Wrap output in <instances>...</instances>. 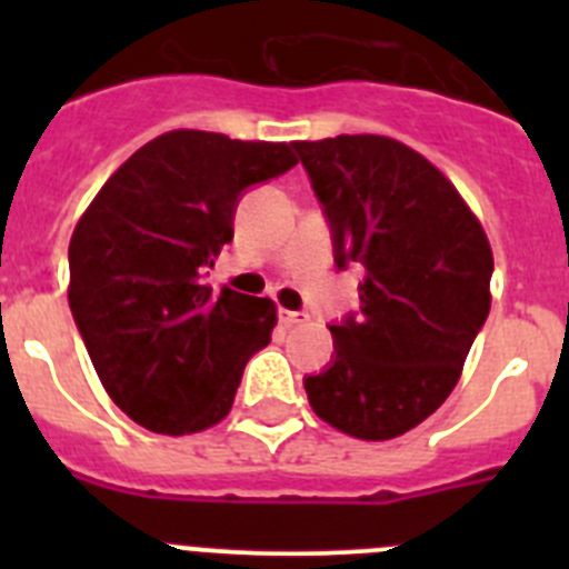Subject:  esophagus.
<instances>
[{"instance_id":"esophagus-1","label":"esophagus","mask_w":569,"mask_h":569,"mask_svg":"<svg viewBox=\"0 0 569 569\" xmlns=\"http://www.w3.org/2000/svg\"><path fill=\"white\" fill-rule=\"evenodd\" d=\"M279 325H284V328H293V325H301V321H308V313H301V310H284L279 308Z\"/></svg>"}]
</instances>
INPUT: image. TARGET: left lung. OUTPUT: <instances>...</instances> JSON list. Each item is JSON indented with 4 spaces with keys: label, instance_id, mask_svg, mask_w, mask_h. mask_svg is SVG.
Listing matches in <instances>:
<instances>
[{
    "label": "left lung",
    "instance_id": "8db88e82",
    "mask_svg": "<svg viewBox=\"0 0 569 569\" xmlns=\"http://www.w3.org/2000/svg\"><path fill=\"white\" fill-rule=\"evenodd\" d=\"M339 270L359 264V310L328 325L333 356L305 376L336 430L385 441L436 413L490 313L492 250L459 190L387 136L293 142Z\"/></svg>",
    "mask_w": 569,
    "mask_h": 569
}]
</instances>
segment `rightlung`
<instances>
[{
    "label": "right lung",
    "instance_id": "1",
    "mask_svg": "<svg viewBox=\"0 0 569 569\" xmlns=\"http://www.w3.org/2000/svg\"><path fill=\"white\" fill-rule=\"evenodd\" d=\"M290 144L170 130L136 150L79 219L68 248L70 313L104 390L164 436L230 413L244 365L270 341V299L213 290L244 190L288 173Z\"/></svg>",
    "mask_w": 569,
    "mask_h": 569
}]
</instances>
